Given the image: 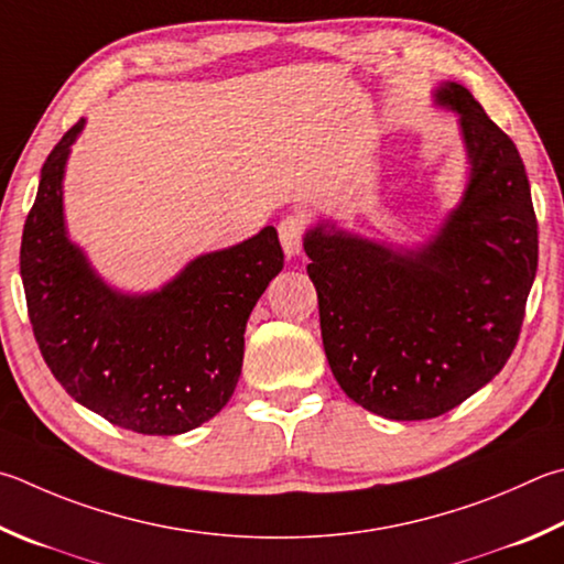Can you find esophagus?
<instances>
[{
    "instance_id": "obj_1",
    "label": "esophagus",
    "mask_w": 564,
    "mask_h": 564,
    "mask_svg": "<svg viewBox=\"0 0 564 564\" xmlns=\"http://www.w3.org/2000/svg\"><path fill=\"white\" fill-rule=\"evenodd\" d=\"M303 237H305V221L301 217H285L279 224V239H281L283 253L289 256V259H295V256H301V251H303Z\"/></svg>"
}]
</instances>
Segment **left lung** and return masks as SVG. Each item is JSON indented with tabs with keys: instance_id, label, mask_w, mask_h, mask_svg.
Returning <instances> with one entry per match:
<instances>
[{
	"instance_id": "obj_1",
	"label": "left lung",
	"mask_w": 564,
	"mask_h": 564,
	"mask_svg": "<svg viewBox=\"0 0 564 564\" xmlns=\"http://www.w3.org/2000/svg\"><path fill=\"white\" fill-rule=\"evenodd\" d=\"M434 104L458 116L466 189L416 247L321 219L305 231L323 347L343 392L394 422L434 419L503 370L538 271V221L525 165L470 90Z\"/></svg>"
}]
</instances>
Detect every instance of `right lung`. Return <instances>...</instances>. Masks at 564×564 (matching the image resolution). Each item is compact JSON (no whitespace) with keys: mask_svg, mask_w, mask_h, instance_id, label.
<instances>
[{"mask_svg":"<svg viewBox=\"0 0 564 564\" xmlns=\"http://www.w3.org/2000/svg\"><path fill=\"white\" fill-rule=\"evenodd\" d=\"M80 118L41 167L22 234L29 321L58 384L90 412L138 434L172 436L209 422L237 389L243 330L283 269L279 234L202 253L158 291L106 283L70 241L64 175Z\"/></svg>","mask_w":564,"mask_h":564,"instance_id":"1","label":"right lung"}]
</instances>
